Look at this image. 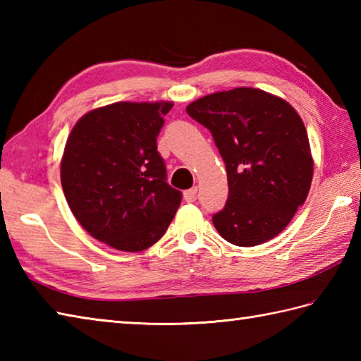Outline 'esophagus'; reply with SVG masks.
Masks as SVG:
<instances>
[{
  "mask_svg": "<svg viewBox=\"0 0 361 361\" xmlns=\"http://www.w3.org/2000/svg\"><path fill=\"white\" fill-rule=\"evenodd\" d=\"M195 197H197V188H195V186L188 189V190H185V200H186V202H194Z\"/></svg>",
  "mask_w": 361,
  "mask_h": 361,
  "instance_id": "esophagus-1",
  "label": "esophagus"
}]
</instances>
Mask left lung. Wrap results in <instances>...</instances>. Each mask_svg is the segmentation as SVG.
<instances>
[{
  "label": "left lung",
  "mask_w": 361,
  "mask_h": 361,
  "mask_svg": "<svg viewBox=\"0 0 361 361\" xmlns=\"http://www.w3.org/2000/svg\"><path fill=\"white\" fill-rule=\"evenodd\" d=\"M186 111L211 131L227 169L228 199L213 216L219 235L239 247L277 236L307 200L313 178L307 130L298 112L252 87L207 95Z\"/></svg>",
  "instance_id": "obj_1"
}]
</instances>
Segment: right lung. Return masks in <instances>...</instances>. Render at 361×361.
Segmentation results:
<instances>
[{"instance_id":"right-lung-1","label":"right lung","mask_w":361,"mask_h":361,"mask_svg":"<svg viewBox=\"0 0 361 361\" xmlns=\"http://www.w3.org/2000/svg\"><path fill=\"white\" fill-rule=\"evenodd\" d=\"M172 106H104L78 120L67 139L61 183L68 207L89 235L117 250L159 241L181 203L157 145Z\"/></svg>"}]
</instances>
